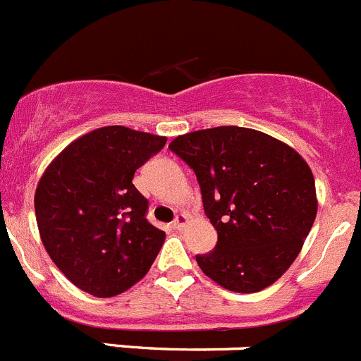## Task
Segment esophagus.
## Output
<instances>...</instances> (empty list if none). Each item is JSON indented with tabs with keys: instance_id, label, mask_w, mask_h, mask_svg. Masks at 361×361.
I'll return each instance as SVG.
<instances>
[{
	"instance_id": "esophagus-1",
	"label": "esophagus",
	"mask_w": 361,
	"mask_h": 361,
	"mask_svg": "<svg viewBox=\"0 0 361 361\" xmlns=\"http://www.w3.org/2000/svg\"><path fill=\"white\" fill-rule=\"evenodd\" d=\"M187 222H188V215H185V213H180V215H176V219H174L173 227H174V229L181 231L185 226H187Z\"/></svg>"
}]
</instances>
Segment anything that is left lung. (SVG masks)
Returning <instances> with one entry per match:
<instances>
[{"mask_svg":"<svg viewBox=\"0 0 361 361\" xmlns=\"http://www.w3.org/2000/svg\"><path fill=\"white\" fill-rule=\"evenodd\" d=\"M197 176L219 240L199 268L234 293H257L286 274L316 220V183L293 148L243 127H215L169 145Z\"/></svg>","mask_w":361,"mask_h":361,"instance_id":"1","label":"left lung"}]
</instances>
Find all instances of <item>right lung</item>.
I'll use <instances>...</instances> for the list:
<instances>
[{"instance_id": "add662e5", "label": "right lung", "mask_w": 361, "mask_h": 361, "mask_svg": "<svg viewBox=\"0 0 361 361\" xmlns=\"http://www.w3.org/2000/svg\"><path fill=\"white\" fill-rule=\"evenodd\" d=\"M166 137L104 127L66 146L35 192L42 243L61 274L99 298L141 281L166 233L148 222V199L132 180Z\"/></svg>"}]
</instances>
